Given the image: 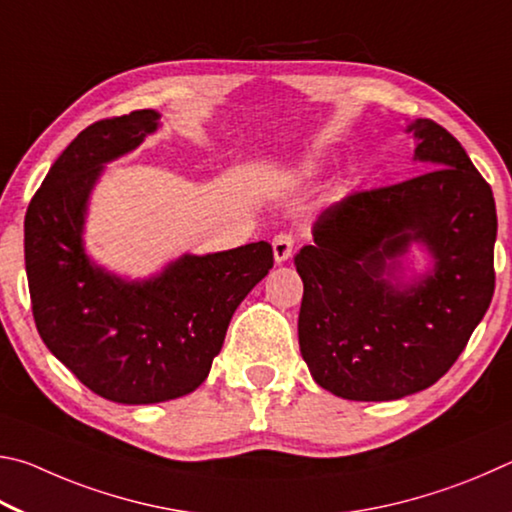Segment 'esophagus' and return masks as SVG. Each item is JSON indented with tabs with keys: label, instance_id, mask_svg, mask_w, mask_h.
Here are the masks:
<instances>
[{
	"label": "esophagus",
	"instance_id": "esophagus-1",
	"mask_svg": "<svg viewBox=\"0 0 512 512\" xmlns=\"http://www.w3.org/2000/svg\"><path fill=\"white\" fill-rule=\"evenodd\" d=\"M272 249H274V261L276 263L288 261V258L292 256V249H294L292 233H288V231L276 233L274 240H272Z\"/></svg>",
	"mask_w": 512,
	"mask_h": 512
}]
</instances>
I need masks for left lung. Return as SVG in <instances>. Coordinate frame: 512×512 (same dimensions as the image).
Returning a JSON list of instances; mask_svg holds the SVG:
<instances>
[{"label":"left lung","mask_w":512,"mask_h":512,"mask_svg":"<svg viewBox=\"0 0 512 512\" xmlns=\"http://www.w3.org/2000/svg\"><path fill=\"white\" fill-rule=\"evenodd\" d=\"M427 168L405 182L355 191L312 224L294 256L303 281L299 346L312 378L346 400H398L432 387L459 360L495 294L492 188L450 132L411 123ZM411 241L435 270L395 276Z\"/></svg>","instance_id":"obj_1"}]
</instances>
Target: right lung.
Here are the masks:
<instances>
[{"label":"right lung","instance_id":"1","mask_svg":"<svg viewBox=\"0 0 512 512\" xmlns=\"http://www.w3.org/2000/svg\"><path fill=\"white\" fill-rule=\"evenodd\" d=\"M157 128L155 110L89 125L49 168L24 218L42 342L87 389L121 405L175 400L200 387L233 312L274 265L265 240L186 254L148 281H123L89 261L83 224L98 173Z\"/></svg>","mask_w":512,"mask_h":512}]
</instances>
